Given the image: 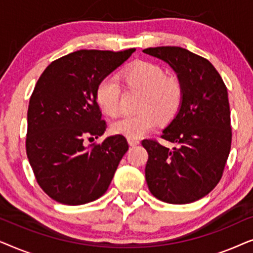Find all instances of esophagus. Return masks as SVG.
Here are the masks:
<instances>
[{"label": "esophagus", "mask_w": 253, "mask_h": 253, "mask_svg": "<svg viewBox=\"0 0 253 253\" xmlns=\"http://www.w3.org/2000/svg\"><path fill=\"white\" fill-rule=\"evenodd\" d=\"M127 143H129L130 146H137V145H139V139H137V138H127Z\"/></svg>", "instance_id": "1"}]
</instances>
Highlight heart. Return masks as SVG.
Listing matches in <instances>:
<instances>
[{"mask_svg":"<svg viewBox=\"0 0 253 253\" xmlns=\"http://www.w3.org/2000/svg\"><path fill=\"white\" fill-rule=\"evenodd\" d=\"M123 81L130 87L143 91L140 110L123 115L112 123V131L127 138H138L157 126L159 120L169 122L178 113L183 101V87L177 79L166 77L158 64L136 61L122 71ZM95 101L103 113L116 115L120 108V86L116 79L105 77L95 88Z\"/></svg>","mask_w":253,"mask_h":253,"instance_id":"1","label":"heart"}]
</instances>
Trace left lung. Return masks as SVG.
I'll return each instance as SVG.
<instances>
[{
	"label": "left lung",
	"mask_w": 253,
	"mask_h": 253,
	"mask_svg": "<svg viewBox=\"0 0 253 253\" xmlns=\"http://www.w3.org/2000/svg\"><path fill=\"white\" fill-rule=\"evenodd\" d=\"M145 54L164 61L177 76L183 101L162 138L141 145L148 153L145 177L152 195L168 204H190L212 191L222 176L231 146L230 109L224 83L206 58L181 47H155Z\"/></svg>",
	"instance_id": "8db88e82"
}]
</instances>
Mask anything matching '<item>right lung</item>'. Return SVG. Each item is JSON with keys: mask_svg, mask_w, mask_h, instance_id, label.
Segmentation results:
<instances>
[{"mask_svg": "<svg viewBox=\"0 0 253 253\" xmlns=\"http://www.w3.org/2000/svg\"><path fill=\"white\" fill-rule=\"evenodd\" d=\"M134 49L77 50L51 62L40 76L27 110L26 153L37 182L50 198L83 205L107 191L129 148L122 134L86 146L105 133L95 88Z\"/></svg>", "mask_w": 253, "mask_h": 253, "instance_id": "add662e5", "label": "right lung"}]
</instances>
